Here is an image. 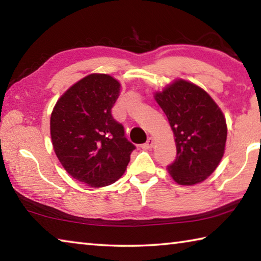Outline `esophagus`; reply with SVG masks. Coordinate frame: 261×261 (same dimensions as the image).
<instances>
[{
	"instance_id": "obj_1",
	"label": "esophagus",
	"mask_w": 261,
	"mask_h": 261,
	"mask_svg": "<svg viewBox=\"0 0 261 261\" xmlns=\"http://www.w3.org/2000/svg\"><path fill=\"white\" fill-rule=\"evenodd\" d=\"M153 145H154V140H153L152 137H149V138L147 139L146 143H145V144L143 145V148H145V149H149V148H152V147H153Z\"/></svg>"
}]
</instances>
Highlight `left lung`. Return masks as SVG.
<instances>
[{"mask_svg":"<svg viewBox=\"0 0 261 261\" xmlns=\"http://www.w3.org/2000/svg\"><path fill=\"white\" fill-rule=\"evenodd\" d=\"M154 96L175 136L177 154L168 173L180 185L202 182L224 153L227 124L222 112L202 88L183 79Z\"/></svg>","mask_w":261,"mask_h":261,"instance_id":"1","label":"left lung"}]
</instances>
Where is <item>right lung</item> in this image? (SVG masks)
Segmentation results:
<instances>
[{"mask_svg":"<svg viewBox=\"0 0 261 261\" xmlns=\"http://www.w3.org/2000/svg\"><path fill=\"white\" fill-rule=\"evenodd\" d=\"M120 90V83L109 74H88L53 109L50 136L56 156L74 179L90 187L116 182L136 148L112 116Z\"/></svg>","mask_w":261,"mask_h":261,"instance_id":"add662e5","label":"right lung"}]
</instances>
